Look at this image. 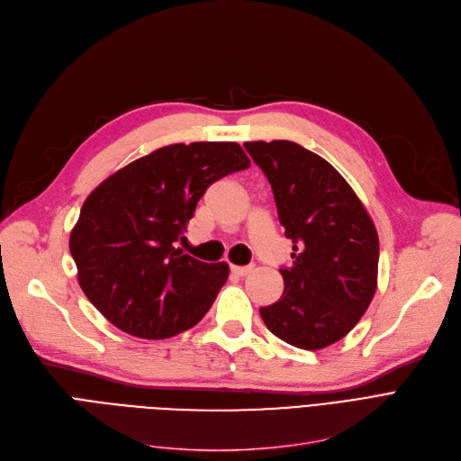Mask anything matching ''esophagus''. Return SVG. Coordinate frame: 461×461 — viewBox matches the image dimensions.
<instances>
[{
    "label": "esophagus",
    "instance_id": "esophagus-1",
    "mask_svg": "<svg viewBox=\"0 0 461 461\" xmlns=\"http://www.w3.org/2000/svg\"><path fill=\"white\" fill-rule=\"evenodd\" d=\"M252 271L250 265H245V267H240V265H231V273L237 276H247Z\"/></svg>",
    "mask_w": 461,
    "mask_h": 461
}]
</instances>
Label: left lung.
I'll list each match as a JSON object with an SVG mask.
<instances>
[{
    "instance_id": "8db88e82",
    "label": "left lung",
    "mask_w": 461,
    "mask_h": 461,
    "mask_svg": "<svg viewBox=\"0 0 461 461\" xmlns=\"http://www.w3.org/2000/svg\"><path fill=\"white\" fill-rule=\"evenodd\" d=\"M269 179L294 265L280 269L282 297L259 308L280 340L323 349L358 323L377 287L379 239L349 183L320 155L287 140L247 141Z\"/></svg>"
}]
</instances>
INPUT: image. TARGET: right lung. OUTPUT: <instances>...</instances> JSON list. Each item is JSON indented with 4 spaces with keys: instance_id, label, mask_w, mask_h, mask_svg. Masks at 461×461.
Here are the masks:
<instances>
[{
    "instance_id": "1",
    "label": "right lung",
    "mask_w": 461,
    "mask_h": 461,
    "mask_svg": "<svg viewBox=\"0 0 461 461\" xmlns=\"http://www.w3.org/2000/svg\"><path fill=\"white\" fill-rule=\"evenodd\" d=\"M249 166L235 141L174 143L89 194L68 249L82 292L110 323L162 340L205 316L228 280V263H203L174 245L207 186Z\"/></svg>"
}]
</instances>
